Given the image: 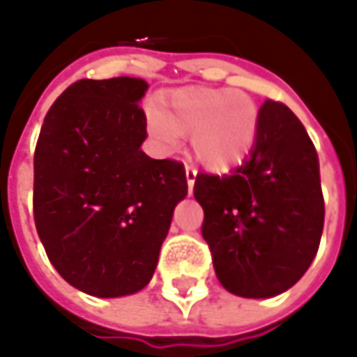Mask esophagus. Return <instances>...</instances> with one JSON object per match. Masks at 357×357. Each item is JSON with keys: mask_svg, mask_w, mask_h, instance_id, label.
<instances>
[{"mask_svg": "<svg viewBox=\"0 0 357 357\" xmlns=\"http://www.w3.org/2000/svg\"><path fill=\"white\" fill-rule=\"evenodd\" d=\"M185 174H186V185H188V190L192 192V186H195V178H197V169L186 165L185 167Z\"/></svg>", "mask_w": 357, "mask_h": 357, "instance_id": "obj_1", "label": "esophagus"}]
</instances>
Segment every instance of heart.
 <instances>
[{"label":"heart","mask_w":357,"mask_h":357,"mask_svg":"<svg viewBox=\"0 0 357 357\" xmlns=\"http://www.w3.org/2000/svg\"><path fill=\"white\" fill-rule=\"evenodd\" d=\"M146 125L162 149L174 151L190 135L195 157L214 172L230 171L252 153L260 113L244 91L188 87L151 107Z\"/></svg>","instance_id":"b5f03b06"}]
</instances>
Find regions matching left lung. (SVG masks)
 <instances>
[{
    "mask_svg": "<svg viewBox=\"0 0 357 357\" xmlns=\"http://www.w3.org/2000/svg\"><path fill=\"white\" fill-rule=\"evenodd\" d=\"M250 157L230 174H197L202 238L216 278L242 298H272L304 276L324 230L318 153L304 125L278 101L260 107Z\"/></svg>",
    "mask_w": 357,
    "mask_h": 357,
    "instance_id": "obj_1",
    "label": "left lung"
}]
</instances>
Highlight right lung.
Here are the masks:
<instances>
[{
    "label": "right lung",
    "mask_w": 357,
    "mask_h": 357,
    "mask_svg": "<svg viewBox=\"0 0 357 357\" xmlns=\"http://www.w3.org/2000/svg\"><path fill=\"white\" fill-rule=\"evenodd\" d=\"M146 89L135 77L77 81L51 105L35 146L37 234L63 278L97 298L151 282L172 211L188 192L178 160L141 151Z\"/></svg>",
    "instance_id": "obj_1"
}]
</instances>
